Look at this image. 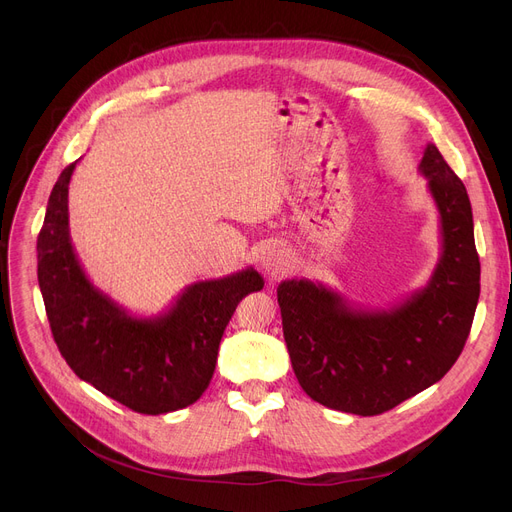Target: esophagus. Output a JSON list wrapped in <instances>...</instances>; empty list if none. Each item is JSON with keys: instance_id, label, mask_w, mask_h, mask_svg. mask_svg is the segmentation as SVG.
<instances>
[{"instance_id": "1", "label": "esophagus", "mask_w": 512, "mask_h": 512, "mask_svg": "<svg viewBox=\"0 0 512 512\" xmlns=\"http://www.w3.org/2000/svg\"><path fill=\"white\" fill-rule=\"evenodd\" d=\"M261 267H263V272L267 274V278L278 280L284 274H288V270L292 267V257H290L288 251H284L280 247L278 249H270V251L263 255Z\"/></svg>"}]
</instances>
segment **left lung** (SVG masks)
<instances>
[{"instance_id": "8db88e82", "label": "left lung", "mask_w": 512, "mask_h": 512, "mask_svg": "<svg viewBox=\"0 0 512 512\" xmlns=\"http://www.w3.org/2000/svg\"><path fill=\"white\" fill-rule=\"evenodd\" d=\"M442 232L427 286L390 309H357L311 280L278 286L282 330L301 388L319 405L380 415L440 382L459 359L479 299V257L467 188L436 145L423 151Z\"/></svg>"}]
</instances>
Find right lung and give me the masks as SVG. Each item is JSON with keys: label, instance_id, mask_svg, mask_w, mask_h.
Listing matches in <instances>:
<instances>
[{"label": "right lung", "instance_id": "right-lung-1", "mask_svg": "<svg viewBox=\"0 0 512 512\" xmlns=\"http://www.w3.org/2000/svg\"><path fill=\"white\" fill-rule=\"evenodd\" d=\"M76 161L49 195L37 238V276L49 328L80 380L120 405L164 415L193 405L207 390L236 305L263 288L247 270L186 286L166 313L134 317L93 286L68 228V184Z\"/></svg>", "mask_w": 512, "mask_h": 512}]
</instances>
